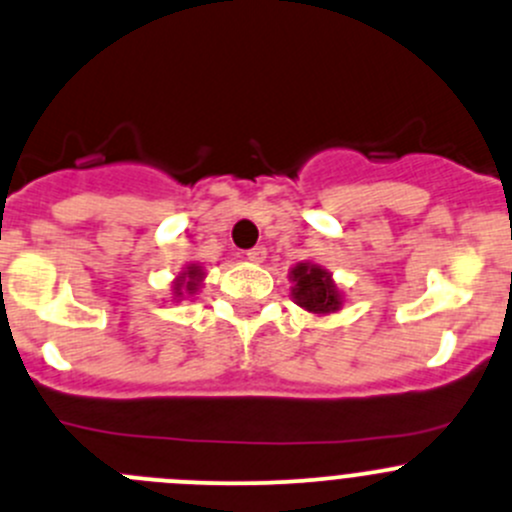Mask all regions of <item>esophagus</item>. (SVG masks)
I'll return each instance as SVG.
<instances>
[{
  "label": "esophagus",
  "mask_w": 512,
  "mask_h": 512,
  "mask_svg": "<svg viewBox=\"0 0 512 512\" xmlns=\"http://www.w3.org/2000/svg\"><path fill=\"white\" fill-rule=\"evenodd\" d=\"M265 257H267V250L262 245L247 250V260H250V262H265Z\"/></svg>",
  "instance_id": "1"
}]
</instances>
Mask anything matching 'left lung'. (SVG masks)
Wrapping results in <instances>:
<instances>
[{"label": "left lung", "mask_w": 512, "mask_h": 512, "mask_svg": "<svg viewBox=\"0 0 512 512\" xmlns=\"http://www.w3.org/2000/svg\"><path fill=\"white\" fill-rule=\"evenodd\" d=\"M292 300L312 315H330L342 307V292L330 272L315 262H297L290 270Z\"/></svg>", "instance_id": "obj_1"}]
</instances>
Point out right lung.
Returning <instances> with one entry per match:
<instances>
[{"label":"right lung","instance_id":"right-lung-1","mask_svg":"<svg viewBox=\"0 0 512 512\" xmlns=\"http://www.w3.org/2000/svg\"><path fill=\"white\" fill-rule=\"evenodd\" d=\"M202 280H205V270H202V265L190 262V265L175 277V282H172V295H175V300L180 302L185 300V297L195 295V292L200 290Z\"/></svg>","mask_w":512,"mask_h":512}]
</instances>
